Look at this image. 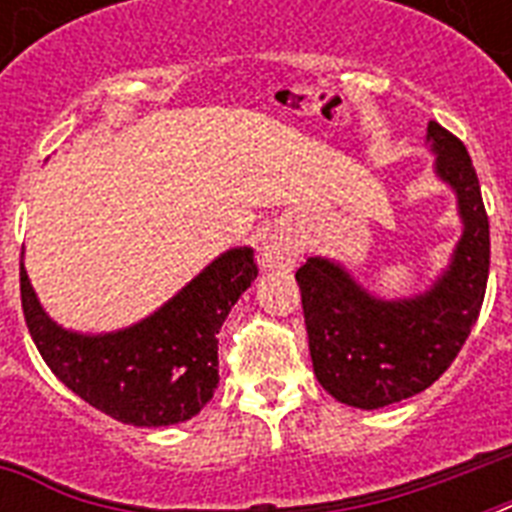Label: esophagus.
Here are the masks:
<instances>
[{
    "instance_id": "esophagus-1",
    "label": "esophagus",
    "mask_w": 512,
    "mask_h": 512,
    "mask_svg": "<svg viewBox=\"0 0 512 512\" xmlns=\"http://www.w3.org/2000/svg\"><path fill=\"white\" fill-rule=\"evenodd\" d=\"M260 257H263L265 268H284V265L295 263L297 249L295 244H289V241L284 239H271L263 244Z\"/></svg>"
}]
</instances>
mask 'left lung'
Masks as SVG:
<instances>
[{
  "instance_id": "left-lung-1",
  "label": "left lung",
  "mask_w": 512,
  "mask_h": 512,
  "mask_svg": "<svg viewBox=\"0 0 512 512\" xmlns=\"http://www.w3.org/2000/svg\"><path fill=\"white\" fill-rule=\"evenodd\" d=\"M428 143L462 220L452 263L433 287L382 300L327 257H308L295 273L316 380L356 409H380L430 388L452 366L484 305L489 217L478 175L462 140L438 122L428 124Z\"/></svg>"
}]
</instances>
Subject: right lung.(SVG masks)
Instances as JSON below:
<instances>
[{
    "label": "right lung",
    "instance_id": "right-lung-1",
    "mask_svg": "<svg viewBox=\"0 0 512 512\" xmlns=\"http://www.w3.org/2000/svg\"><path fill=\"white\" fill-rule=\"evenodd\" d=\"M255 279V252L233 247L148 319L79 335L44 313L20 260V303L31 340L68 390L124 425L162 428L191 420L212 398L220 380L217 332Z\"/></svg>",
    "mask_w": 512,
    "mask_h": 512
}]
</instances>
